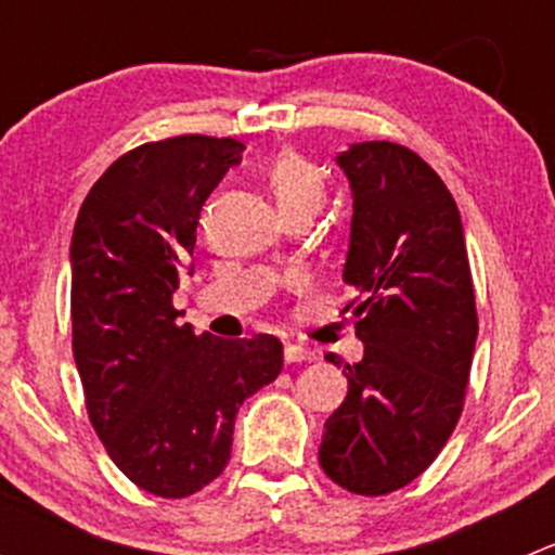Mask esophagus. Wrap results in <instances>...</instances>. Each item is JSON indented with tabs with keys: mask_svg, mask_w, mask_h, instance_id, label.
<instances>
[{
	"mask_svg": "<svg viewBox=\"0 0 555 555\" xmlns=\"http://www.w3.org/2000/svg\"><path fill=\"white\" fill-rule=\"evenodd\" d=\"M313 351L306 349V346H298V344H287L284 346V360L289 362V365H295V362H311L313 360Z\"/></svg>",
	"mask_w": 555,
	"mask_h": 555,
	"instance_id": "1",
	"label": "esophagus"
}]
</instances>
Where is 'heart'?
Wrapping results in <instances>:
<instances>
[{"label":"heart","mask_w":555,"mask_h":555,"mask_svg":"<svg viewBox=\"0 0 555 555\" xmlns=\"http://www.w3.org/2000/svg\"><path fill=\"white\" fill-rule=\"evenodd\" d=\"M266 182L284 217L293 211H317L324 201V179L311 160L295 150L273 155L266 169Z\"/></svg>","instance_id":"heart-1"}]
</instances>
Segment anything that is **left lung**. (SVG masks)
Returning <instances> with one entry per match:
<instances>
[{"label":"left lung","instance_id":"obj_1","mask_svg":"<svg viewBox=\"0 0 555 555\" xmlns=\"http://www.w3.org/2000/svg\"><path fill=\"white\" fill-rule=\"evenodd\" d=\"M354 195L344 284L365 357L324 424L319 464L351 494L402 489L449 443L464 408L478 309L456 201L413 150L362 142L338 155ZM338 365V362H335Z\"/></svg>","mask_w":555,"mask_h":555}]
</instances>
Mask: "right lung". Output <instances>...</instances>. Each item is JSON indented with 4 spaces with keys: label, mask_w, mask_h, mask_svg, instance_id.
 I'll return each instance as SVG.
<instances>
[{
    "label": "right lung",
    "mask_w": 555,
    "mask_h": 555,
    "mask_svg": "<svg viewBox=\"0 0 555 555\" xmlns=\"http://www.w3.org/2000/svg\"><path fill=\"white\" fill-rule=\"evenodd\" d=\"M242 153L204 133L139 144L96 179L72 236V351L88 418L117 469L164 500L225 469L238 408L284 365L273 335H195L171 304L201 209Z\"/></svg>",
    "instance_id": "add662e5"
}]
</instances>
